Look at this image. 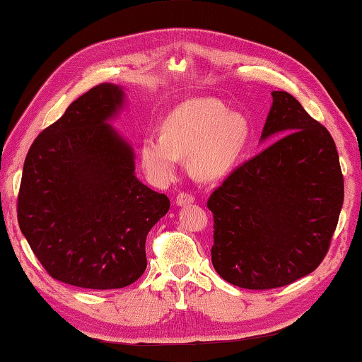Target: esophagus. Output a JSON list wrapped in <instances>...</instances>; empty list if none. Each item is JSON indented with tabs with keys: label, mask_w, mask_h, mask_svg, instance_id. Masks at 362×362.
Wrapping results in <instances>:
<instances>
[{
	"label": "esophagus",
	"mask_w": 362,
	"mask_h": 362,
	"mask_svg": "<svg viewBox=\"0 0 362 362\" xmlns=\"http://www.w3.org/2000/svg\"><path fill=\"white\" fill-rule=\"evenodd\" d=\"M191 202H194V196L191 193H179V194H177V199H175L177 205H187V204H191Z\"/></svg>",
	"instance_id": "1"
}]
</instances>
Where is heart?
<instances>
[{
    "label": "heart",
    "instance_id": "b5f03b06",
    "mask_svg": "<svg viewBox=\"0 0 362 362\" xmlns=\"http://www.w3.org/2000/svg\"><path fill=\"white\" fill-rule=\"evenodd\" d=\"M250 134V120L243 112L229 111L216 98H189L161 119L160 136L141 139V165L155 183H168L179 168L180 155L187 153L194 175L219 179L237 165Z\"/></svg>",
    "mask_w": 362,
    "mask_h": 362
}]
</instances>
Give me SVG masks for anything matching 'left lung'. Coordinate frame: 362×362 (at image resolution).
Returning <instances> with one entry per match:
<instances>
[{
	"mask_svg": "<svg viewBox=\"0 0 362 362\" xmlns=\"http://www.w3.org/2000/svg\"><path fill=\"white\" fill-rule=\"evenodd\" d=\"M262 141L279 138L229 174L207 201L211 264L230 284L267 290L313 273L344 204L334 139L284 90H273Z\"/></svg>",
	"mask_w": 362,
	"mask_h": 362,
	"instance_id": "1",
	"label": "left lung"
}]
</instances>
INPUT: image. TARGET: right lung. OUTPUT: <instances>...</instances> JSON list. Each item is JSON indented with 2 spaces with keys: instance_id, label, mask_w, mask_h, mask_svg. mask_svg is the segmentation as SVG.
Segmentation results:
<instances>
[{
  "instance_id": "1",
  "label": "right lung",
  "mask_w": 362,
  "mask_h": 362,
  "mask_svg": "<svg viewBox=\"0 0 362 362\" xmlns=\"http://www.w3.org/2000/svg\"><path fill=\"white\" fill-rule=\"evenodd\" d=\"M124 95L117 84L92 88L34 139L25 158L20 230L47 273L75 287L138 281L147 233L171 205L136 179L132 146L108 124Z\"/></svg>"
}]
</instances>
